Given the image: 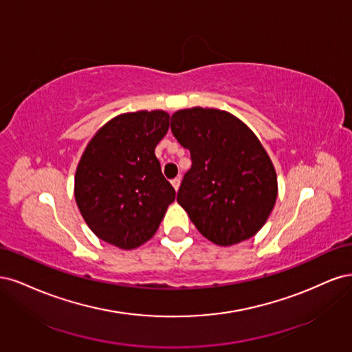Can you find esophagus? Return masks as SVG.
I'll return each mask as SVG.
<instances>
[{
    "mask_svg": "<svg viewBox=\"0 0 352 352\" xmlns=\"http://www.w3.org/2000/svg\"><path fill=\"white\" fill-rule=\"evenodd\" d=\"M180 176H177V177H175V179H172V185H173V188L177 190L179 189V186H180Z\"/></svg>",
    "mask_w": 352,
    "mask_h": 352,
    "instance_id": "34e87169",
    "label": "esophagus"
}]
</instances>
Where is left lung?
Wrapping results in <instances>:
<instances>
[{"label":"left lung","instance_id":"obj_1","mask_svg":"<svg viewBox=\"0 0 352 352\" xmlns=\"http://www.w3.org/2000/svg\"><path fill=\"white\" fill-rule=\"evenodd\" d=\"M170 127L192 160L177 202L201 235L220 247L254 236L278 198V176L258 138L216 109L179 110Z\"/></svg>","mask_w":352,"mask_h":352}]
</instances>
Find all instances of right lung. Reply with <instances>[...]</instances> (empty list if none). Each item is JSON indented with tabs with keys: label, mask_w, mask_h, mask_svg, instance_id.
<instances>
[{
	"label": "right lung",
	"mask_w": 352,
	"mask_h": 352,
	"mask_svg": "<svg viewBox=\"0 0 352 352\" xmlns=\"http://www.w3.org/2000/svg\"><path fill=\"white\" fill-rule=\"evenodd\" d=\"M168 119L163 110L120 114L85 148L74 198L83 220L104 242L138 248L154 236L175 201L154 151L168 131Z\"/></svg>",
	"instance_id": "obj_1"
}]
</instances>
